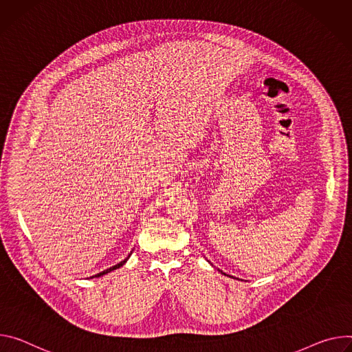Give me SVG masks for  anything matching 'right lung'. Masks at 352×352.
<instances>
[{
    "mask_svg": "<svg viewBox=\"0 0 352 352\" xmlns=\"http://www.w3.org/2000/svg\"><path fill=\"white\" fill-rule=\"evenodd\" d=\"M129 257H131V254H129ZM127 257V258H129ZM127 258L126 260H123V261H120L119 264H116V265H113V267H111V268H108V270H105V271H102V272H100V274H97V275H94V276H91V278H100V276H102V275H105V274H108V272H111V271H113V270H118L119 267H122L126 261H127Z\"/></svg>",
    "mask_w": 352,
    "mask_h": 352,
    "instance_id": "right-lung-1",
    "label": "right lung"
}]
</instances>
